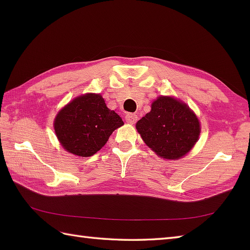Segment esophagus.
Segmentation results:
<instances>
[{
	"instance_id": "1",
	"label": "esophagus",
	"mask_w": 250,
	"mask_h": 250,
	"mask_svg": "<svg viewBox=\"0 0 250 250\" xmlns=\"http://www.w3.org/2000/svg\"><path fill=\"white\" fill-rule=\"evenodd\" d=\"M137 120V116L135 114H126L125 115V121L128 124H135Z\"/></svg>"
}]
</instances>
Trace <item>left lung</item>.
Wrapping results in <instances>:
<instances>
[{
	"label": "left lung",
	"instance_id": "left-lung-1",
	"mask_svg": "<svg viewBox=\"0 0 250 250\" xmlns=\"http://www.w3.org/2000/svg\"><path fill=\"white\" fill-rule=\"evenodd\" d=\"M136 129L159 157L179 159L191 150L200 135L199 119L189 106L171 97L158 98Z\"/></svg>",
	"mask_w": 250,
	"mask_h": 250
}]
</instances>
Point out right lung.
Returning a JSON list of instances; mask_svg holds the SVG:
<instances>
[{
	"mask_svg": "<svg viewBox=\"0 0 250 250\" xmlns=\"http://www.w3.org/2000/svg\"><path fill=\"white\" fill-rule=\"evenodd\" d=\"M122 125L121 117L106 106L100 94L88 93L61 109L54 125L64 149L76 156L90 157L99 151Z\"/></svg>",
	"mask_w": 250,
	"mask_h": 250,
	"instance_id": "1",
	"label": "right lung"
}]
</instances>
